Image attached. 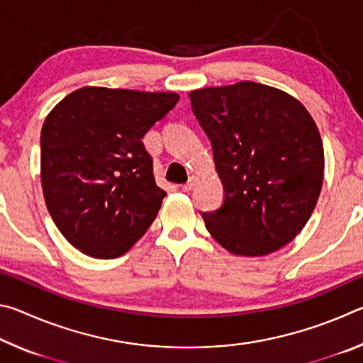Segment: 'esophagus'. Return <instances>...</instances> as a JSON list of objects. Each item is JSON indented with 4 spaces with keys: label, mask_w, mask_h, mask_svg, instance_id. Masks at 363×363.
<instances>
[{
    "label": "esophagus",
    "mask_w": 363,
    "mask_h": 363,
    "mask_svg": "<svg viewBox=\"0 0 363 363\" xmlns=\"http://www.w3.org/2000/svg\"><path fill=\"white\" fill-rule=\"evenodd\" d=\"M196 181H199V177H196V176H190L189 181L182 186L184 192H190V190H192V189L196 186Z\"/></svg>",
    "instance_id": "34e87169"
}]
</instances>
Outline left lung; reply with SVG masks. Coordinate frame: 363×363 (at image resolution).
Masks as SVG:
<instances>
[{"mask_svg": "<svg viewBox=\"0 0 363 363\" xmlns=\"http://www.w3.org/2000/svg\"><path fill=\"white\" fill-rule=\"evenodd\" d=\"M189 99L225 194L219 210L201 213L208 232L232 255L285 247L309 220L323 184L311 113L285 91L255 82L195 89Z\"/></svg>", "mask_w": 363, "mask_h": 363, "instance_id": "obj_1", "label": "left lung"}]
</instances>
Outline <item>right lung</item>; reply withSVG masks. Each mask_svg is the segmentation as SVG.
<instances>
[{
  "mask_svg": "<svg viewBox=\"0 0 363 363\" xmlns=\"http://www.w3.org/2000/svg\"><path fill=\"white\" fill-rule=\"evenodd\" d=\"M177 101L176 93L84 86L46 116L43 195L54 224L82 253L125 255L157 218L167 192L143 138Z\"/></svg>",
  "mask_w": 363,
  "mask_h": 363,
  "instance_id": "right-lung-1",
  "label": "right lung"
}]
</instances>
